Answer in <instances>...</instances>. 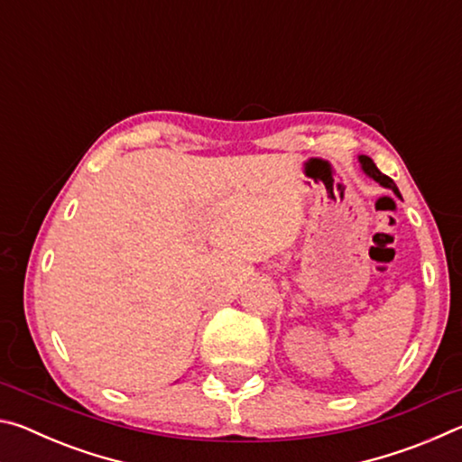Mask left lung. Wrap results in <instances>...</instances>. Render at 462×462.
Wrapping results in <instances>:
<instances>
[{"mask_svg":"<svg viewBox=\"0 0 462 462\" xmlns=\"http://www.w3.org/2000/svg\"><path fill=\"white\" fill-rule=\"evenodd\" d=\"M358 162H361V169H363L365 175H369L373 181H377L381 187H385V189H391V191L397 195V198H402V193H400V189H397V185L393 183V179H389L387 175H383L381 171L377 169V165H374V162H373L371 156L361 154V156H358Z\"/></svg>","mask_w":462,"mask_h":462,"instance_id":"8db88e82","label":"left lung"}]
</instances>
